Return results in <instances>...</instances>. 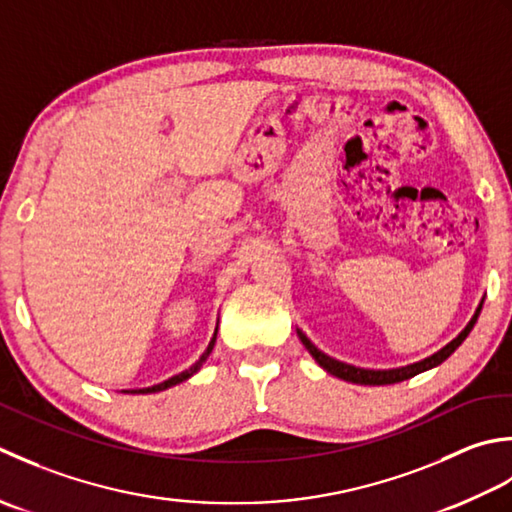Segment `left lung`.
I'll use <instances>...</instances> for the list:
<instances>
[{
    "mask_svg": "<svg viewBox=\"0 0 512 512\" xmlns=\"http://www.w3.org/2000/svg\"><path fill=\"white\" fill-rule=\"evenodd\" d=\"M482 305H484V298L479 300V305L475 309L473 318L468 320V325L457 333V338H453L451 342L446 344V347H442L440 351H435L433 356L424 358L420 362H413V364H406V367H395V369H364V367H356V364H347L342 360H336L327 356L325 351H320L314 342H311L305 333H302V329H296L298 331V338L300 342L305 344V349L311 353V358H314L322 369H325L327 373H331L333 378H340L344 382H353V384H367V387H382V384H398V382H404L413 378V375L417 373H424L429 369H435L440 367V364L444 360H448L453 356V353L457 351V347L468 338V333L473 331L475 322L479 318V311H482Z\"/></svg>",
    "mask_w": 512,
    "mask_h": 512,
    "instance_id": "obj_1",
    "label": "left lung"
}]
</instances>
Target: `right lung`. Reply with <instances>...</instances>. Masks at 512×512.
Instances as JSON below:
<instances>
[{"label": "right lung", "mask_w": 512, "mask_h": 512, "mask_svg": "<svg viewBox=\"0 0 512 512\" xmlns=\"http://www.w3.org/2000/svg\"><path fill=\"white\" fill-rule=\"evenodd\" d=\"M216 333H218V325H216V329H214V336H212L210 344H207V349L203 351V356L198 358V360L192 364L190 369H185V371H181V373H176V375H172V378L163 380V382H159V384H154V387H145V389H130V391H123V393H159V391H165V389H170V387H176V384H181V382H185V380H190L194 373L201 371L203 362H205L207 358H210V353H212L214 344H216Z\"/></svg>", "instance_id": "1"}]
</instances>
